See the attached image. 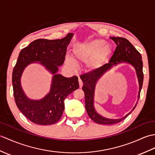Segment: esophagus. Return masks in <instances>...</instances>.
<instances>
[{
  "instance_id": "obj_1",
  "label": "esophagus",
  "mask_w": 155,
  "mask_h": 155,
  "mask_svg": "<svg viewBox=\"0 0 155 155\" xmlns=\"http://www.w3.org/2000/svg\"><path fill=\"white\" fill-rule=\"evenodd\" d=\"M78 83H79V87L82 88V86H83V83H82V80L79 77H78Z\"/></svg>"
}]
</instances>
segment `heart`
Wrapping results in <instances>:
<instances>
[{
	"label": "heart",
	"mask_w": 155,
	"mask_h": 155,
	"mask_svg": "<svg viewBox=\"0 0 155 155\" xmlns=\"http://www.w3.org/2000/svg\"><path fill=\"white\" fill-rule=\"evenodd\" d=\"M110 51V45L104 39H94L75 49L74 56L77 62L88 63L90 69H95L101 65Z\"/></svg>",
	"instance_id": "b5f03b06"
}]
</instances>
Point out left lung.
Returning a JSON list of instances; mask_svg holds the SVG:
<instances>
[{
	"label": "left lung",
	"mask_w": 155,
	"mask_h": 155,
	"mask_svg": "<svg viewBox=\"0 0 155 155\" xmlns=\"http://www.w3.org/2000/svg\"><path fill=\"white\" fill-rule=\"evenodd\" d=\"M110 38L116 43L117 47L114 52L113 55L111 57L109 63L104 64L103 66L98 68V69L92 72L82 74L80 77L82 82H83L82 91L84 92L85 107L88 116L96 123L103 125L116 124L125 120L131 113V111L135 108L137 104L131 112H129L125 117L121 119H117V120L107 119L97 114L94 107V105H93L94 93L96 82L102 77V75L104 73H106L107 71L110 69L113 65L117 64V63L127 62L132 64L136 70L139 83L138 100L139 99L140 92L141 91L143 82V61L141 55L140 53L127 39L121 37H111Z\"/></svg>",
	"instance_id": "obj_1"
}]
</instances>
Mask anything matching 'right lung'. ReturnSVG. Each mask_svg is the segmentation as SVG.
<instances>
[{"instance_id":"add662e5","label":"right lung","mask_w":155,"mask_h":155,"mask_svg":"<svg viewBox=\"0 0 155 155\" xmlns=\"http://www.w3.org/2000/svg\"><path fill=\"white\" fill-rule=\"evenodd\" d=\"M73 37L68 34L61 39H38L21 50L12 72L14 100L18 108L29 120L38 125H51L58 121L64 108V101L79 87L78 77L66 78L56 74L58 67L64 63L67 48ZM39 61L54 74L51 91L39 101L28 99L21 89L20 77L28 64Z\"/></svg>"}]
</instances>
